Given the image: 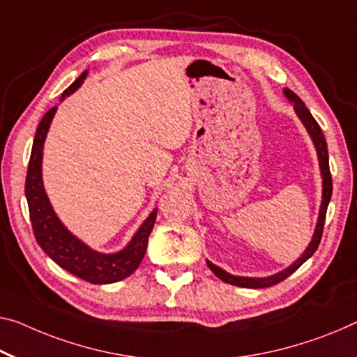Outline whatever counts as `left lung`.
I'll list each match as a JSON object with an SVG mask.
<instances>
[{
  "label": "left lung",
  "mask_w": 357,
  "mask_h": 357,
  "mask_svg": "<svg viewBox=\"0 0 357 357\" xmlns=\"http://www.w3.org/2000/svg\"><path fill=\"white\" fill-rule=\"evenodd\" d=\"M284 96L287 97L289 102L294 103L295 113H297L300 121L303 123L306 132L310 134L312 144H314V148H316L317 160H319V169H321V177H322V201H321V207H319V217H317V223L314 228V234H312V238H311V243L308 244V248L305 249L303 254H301L298 259L292 263V265L287 266L286 270L273 274V276H266V278L234 276V274H229L225 270H222L220 266L213 265L212 261L206 260L207 266L211 268L212 273L215 274L217 278H220L223 282L231 284V286L248 287V289H263V287H270V286H274V284L284 281V279L289 278L294 271H297L298 268L303 265V263L308 260L312 254H314L317 245H319V243H321V238H322V229H324L327 206H328V202H331V197H332V177H331V169H328L327 144H326L324 134H322L319 124H317L316 119L312 118V114L310 113V109L305 107V103L301 102V98L295 94V92L287 89V87L284 89Z\"/></svg>",
  "instance_id": "left-lung-1"
}]
</instances>
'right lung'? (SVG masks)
Masks as SVG:
<instances>
[{
    "label": "right lung",
    "instance_id": "right-lung-1",
    "mask_svg": "<svg viewBox=\"0 0 357 357\" xmlns=\"http://www.w3.org/2000/svg\"><path fill=\"white\" fill-rule=\"evenodd\" d=\"M86 76L87 70L84 73H81L79 78L68 89L63 91L60 102L65 97L73 94L83 84ZM56 112L57 107L49 109L43 116L40 126H38L35 140H33L29 171H26L25 196L26 202H29L33 233H35L40 248L63 270L92 284L118 282L130 276L139 268L140 261L144 260L148 236H150L153 227H155L158 207H155L150 215L146 217V220L140 225V228L137 229L129 244L119 252H114V254H102V252L91 249L83 241L76 238L60 222L46 195L45 185H43V148H45L47 130L51 128Z\"/></svg>",
    "mask_w": 357,
    "mask_h": 357
}]
</instances>
